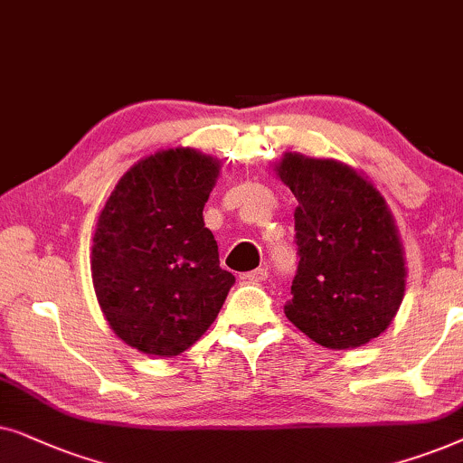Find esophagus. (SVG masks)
<instances>
[{
	"mask_svg": "<svg viewBox=\"0 0 463 463\" xmlns=\"http://www.w3.org/2000/svg\"><path fill=\"white\" fill-rule=\"evenodd\" d=\"M267 277H269V270L264 267H258L254 270H250V273H243L241 279L248 281V283H260V281L267 279Z\"/></svg>",
	"mask_w": 463,
	"mask_h": 463,
	"instance_id": "obj_1",
	"label": "esophagus"
}]
</instances>
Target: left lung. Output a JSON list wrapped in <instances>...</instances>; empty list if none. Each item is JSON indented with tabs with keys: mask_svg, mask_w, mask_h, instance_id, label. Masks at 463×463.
<instances>
[{
	"mask_svg": "<svg viewBox=\"0 0 463 463\" xmlns=\"http://www.w3.org/2000/svg\"><path fill=\"white\" fill-rule=\"evenodd\" d=\"M277 171L298 201V269L286 317L328 349L377 338L402 303L406 277L383 196L336 160L286 154Z\"/></svg>",
	"mask_w": 463,
	"mask_h": 463,
	"instance_id": "1",
	"label": "left lung"
}]
</instances>
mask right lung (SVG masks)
<instances>
[{
	"label": "right lung",
	"instance_id": "obj_1",
	"mask_svg": "<svg viewBox=\"0 0 463 463\" xmlns=\"http://www.w3.org/2000/svg\"><path fill=\"white\" fill-rule=\"evenodd\" d=\"M220 165L175 147L139 160L114 188L92 239V286L112 330L147 355L199 341L235 275L203 222Z\"/></svg>",
	"mask_w": 463,
	"mask_h": 463
}]
</instances>
